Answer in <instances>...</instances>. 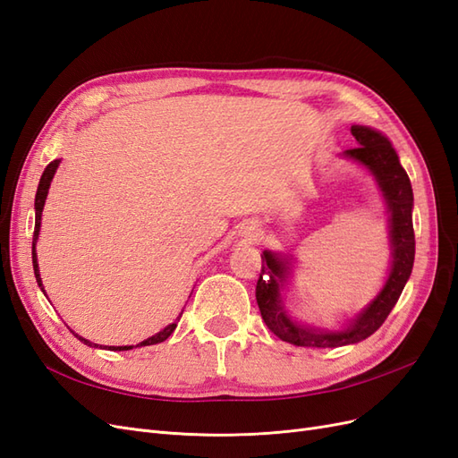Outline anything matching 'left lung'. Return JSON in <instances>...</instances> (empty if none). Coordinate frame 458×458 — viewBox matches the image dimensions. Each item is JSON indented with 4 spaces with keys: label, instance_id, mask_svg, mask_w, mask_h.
<instances>
[{
    "label": "left lung",
    "instance_id": "obj_1",
    "mask_svg": "<svg viewBox=\"0 0 458 458\" xmlns=\"http://www.w3.org/2000/svg\"><path fill=\"white\" fill-rule=\"evenodd\" d=\"M352 135L359 147L348 148L344 157L363 164L377 177L384 200L390 212V244L392 269L384 288L369 306L355 315L344 330H321L300 325L286 315L281 290L288 275V258L266 250L261 256V273L256 284V300L261 318L269 330L283 342L301 348H340L357 344L377 332L390 315L409 281L414 263V231H412V189L409 175L399 164L397 152L387 137L367 126H352Z\"/></svg>",
    "mask_w": 458,
    "mask_h": 458
}]
</instances>
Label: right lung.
I'll return each instance as SVG.
<instances>
[{
	"label": "right lung",
	"instance_id": "obj_1",
	"mask_svg": "<svg viewBox=\"0 0 458 458\" xmlns=\"http://www.w3.org/2000/svg\"><path fill=\"white\" fill-rule=\"evenodd\" d=\"M59 164H61V160H53L51 164H47V168L44 170V174H41V179H39V185H38V192H36V202H34V208H36V225H34V239H32V266H34V275H36V281H38V284L41 286V290H44V284H41V276H39V267H38V256H36V242H38V234H39V224H41V212H44V204H46V199H47V191H49V185H51V179H53V175H55V172H57V168H59ZM182 317V315H179ZM179 317H177V321H179ZM177 321L175 323H172V325H168L165 327L164 330H160L158 335H155V336H150V338H147V340H143V342H140L135 345V348H141V345H152V344H160V342H164L165 338H168L172 332L175 330V327H177ZM74 335V332H72ZM78 340H81L84 342L86 345H91V348H99V344H93V342H89V340H86V338H81V336H78V335H74ZM106 348V345H105ZM133 345H110V350L113 352H128V350H131Z\"/></svg>",
	"mask_w": 458,
	"mask_h": 458
}]
</instances>
